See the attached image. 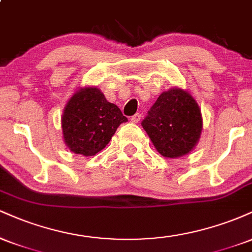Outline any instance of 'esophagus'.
Returning a JSON list of instances; mask_svg holds the SVG:
<instances>
[{"mask_svg":"<svg viewBox=\"0 0 252 252\" xmlns=\"http://www.w3.org/2000/svg\"><path fill=\"white\" fill-rule=\"evenodd\" d=\"M141 117H142V115H141L140 112H137V114H135L134 116L131 117V122L132 123H138L141 121Z\"/></svg>","mask_w":252,"mask_h":252,"instance_id":"obj_1","label":"esophagus"}]
</instances>
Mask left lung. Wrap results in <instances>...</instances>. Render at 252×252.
<instances>
[{"instance_id": "1", "label": "left lung", "mask_w": 252, "mask_h": 252, "mask_svg": "<svg viewBox=\"0 0 252 252\" xmlns=\"http://www.w3.org/2000/svg\"><path fill=\"white\" fill-rule=\"evenodd\" d=\"M141 124L156 150L169 158L189 154L202 130L198 104L181 89L162 92Z\"/></svg>"}]
</instances>
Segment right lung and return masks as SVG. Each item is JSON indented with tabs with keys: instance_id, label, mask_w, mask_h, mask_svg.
Instances as JSON below:
<instances>
[{
	"instance_id": "1",
	"label": "right lung",
	"mask_w": 252,
	"mask_h": 252,
	"mask_svg": "<svg viewBox=\"0 0 252 252\" xmlns=\"http://www.w3.org/2000/svg\"><path fill=\"white\" fill-rule=\"evenodd\" d=\"M124 122H128V118L117 105L109 103L97 88L82 89L63 110V140L74 154L96 155L105 148Z\"/></svg>"
}]
</instances>
